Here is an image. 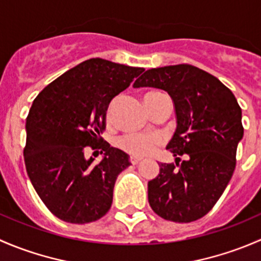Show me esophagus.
<instances>
[{
  "instance_id": "1",
  "label": "esophagus",
  "mask_w": 261,
  "mask_h": 261,
  "mask_svg": "<svg viewBox=\"0 0 261 261\" xmlns=\"http://www.w3.org/2000/svg\"><path fill=\"white\" fill-rule=\"evenodd\" d=\"M140 160H141V158H139V156H134V155H133V156H130V163H131V164H134V165L138 164Z\"/></svg>"
}]
</instances>
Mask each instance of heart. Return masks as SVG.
<instances>
[{
    "instance_id": "obj_1",
    "label": "heart",
    "mask_w": 261,
    "mask_h": 261,
    "mask_svg": "<svg viewBox=\"0 0 261 261\" xmlns=\"http://www.w3.org/2000/svg\"><path fill=\"white\" fill-rule=\"evenodd\" d=\"M160 92H149L145 97L160 96ZM162 144V139L156 135H141V134H131L121 139L120 146L128 154L136 155V156H144L149 155Z\"/></svg>"
}]
</instances>
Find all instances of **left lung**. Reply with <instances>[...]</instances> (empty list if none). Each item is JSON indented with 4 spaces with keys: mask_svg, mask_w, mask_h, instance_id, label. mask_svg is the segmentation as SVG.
I'll return each instance as SVG.
<instances>
[{
    "mask_svg": "<svg viewBox=\"0 0 261 261\" xmlns=\"http://www.w3.org/2000/svg\"><path fill=\"white\" fill-rule=\"evenodd\" d=\"M168 92L174 102L177 128L167 149L172 164L147 183L152 211L173 222L203 217L222 196L236 167V150L244 136L241 109L232 92L210 73L191 64L146 70L134 83Z\"/></svg>",
    "mask_w": 261,
    "mask_h": 261,
    "instance_id": "left-lung-1",
    "label": "left lung"
}]
</instances>
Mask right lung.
Segmentation results:
<instances>
[{
  "label": "right lung",
  "instance_id": "obj_1",
  "mask_svg": "<svg viewBox=\"0 0 261 261\" xmlns=\"http://www.w3.org/2000/svg\"><path fill=\"white\" fill-rule=\"evenodd\" d=\"M144 70L93 58L53 81L34 99L26 118V172L60 220L93 222L111 208L115 181L130 162L101 134L110 102ZM87 146L105 154L98 165L85 159Z\"/></svg>",
  "mask_w": 261,
  "mask_h": 261
}]
</instances>
